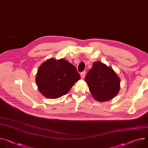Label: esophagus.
Segmentation results:
<instances>
[{
	"label": "esophagus",
	"instance_id": "1",
	"mask_svg": "<svg viewBox=\"0 0 148 148\" xmlns=\"http://www.w3.org/2000/svg\"><path fill=\"white\" fill-rule=\"evenodd\" d=\"M86 74V71H82V73H81V74H80V75H81V77L82 79H84V77H85Z\"/></svg>",
	"mask_w": 148,
	"mask_h": 148
}]
</instances>
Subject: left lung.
I'll list each match as a JSON object with an SVG mask.
<instances>
[{"instance_id":"obj_1","label":"left lung","mask_w":148,"mask_h":148,"mask_svg":"<svg viewBox=\"0 0 148 148\" xmlns=\"http://www.w3.org/2000/svg\"><path fill=\"white\" fill-rule=\"evenodd\" d=\"M85 81L94 99L99 102L114 98L120 90V79L114 70L100 61L94 62Z\"/></svg>"}]
</instances>
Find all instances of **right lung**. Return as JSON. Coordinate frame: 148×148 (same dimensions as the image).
Returning a JSON list of instances; mask_svg holds the SVG:
<instances>
[{
    "mask_svg": "<svg viewBox=\"0 0 148 148\" xmlns=\"http://www.w3.org/2000/svg\"><path fill=\"white\" fill-rule=\"evenodd\" d=\"M79 79L77 69L68 61L50 58L39 67L36 82L42 95L56 99L66 95Z\"/></svg>",
    "mask_w": 148,
    "mask_h": 148,
    "instance_id": "add662e5",
    "label": "right lung"
}]
</instances>
